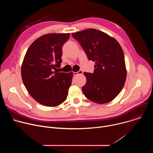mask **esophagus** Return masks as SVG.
I'll use <instances>...</instances> for the list:
<instances>
[{
	"mask_svg": "<svg viewBox=\"0 0 153 153\" xmlns=\"http://www.w3.org/2000/svg\"><path fill=\"white\" fill-rule=\"evenodd\" d=\"M82 70H79V71H77V72H73V75L74 76H77L78 74H82Z\"/></svg>",
	"mask_w": 153,
	"mask_h": 153,
	"instance_id": "esophagus-1",
	"label": "esophagus"
}]
</instances>
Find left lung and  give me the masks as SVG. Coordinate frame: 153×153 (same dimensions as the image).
I'll return each instance as SVG.
<instances>
[{
  "label": "left lung",
  "mask_w": 153,
  "mask_h": 153,
  "mask_svg": "<svg viewBox=\"0 0 153 153\" xmlns=\"http://www.w3.org/2000/svg\"><path fill=\"white\" fill-rule=\"evenodd\" d=\"M72 36L79 42L88 59L95 62L93 73H84V95L99 104L111 101L122 90L126 77L120 44L107 34L93 28L72 33Z\"/></svg>",
  "instance_id": "1"
}]
</instances>
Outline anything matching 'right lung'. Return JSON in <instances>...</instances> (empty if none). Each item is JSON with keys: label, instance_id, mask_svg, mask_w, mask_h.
Wrapping results in <instances>:
<instances>
[{"label": "right lung", "instance_id": "right-lung-1", "mask_svg": "<svg viewBox=\"0 0 153 153\" xmlns=\"http://www.w3.org/2000/svg\"><path fill=\"white\" fill-rule=\"evenodd\" d=\"M70 34L51 33L37 39L28 49L21 69L23 83L40 104L56 106L67 99L73 74L54 71L62 62V47Z\"/></svg>", "mask_w": 153, "mask_h": 153}]
</instances>
